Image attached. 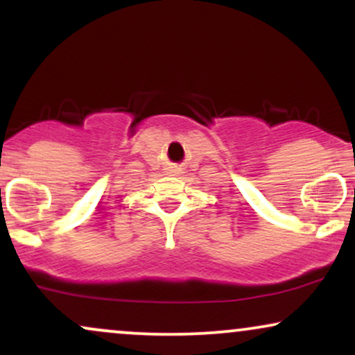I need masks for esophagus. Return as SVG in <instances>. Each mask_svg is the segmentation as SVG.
Returning <instances> with one entry per match:
<instances>
[{"label": "esophagus", "mask_w": 355, "mask_h": 355, "mask_svg": "<svg viewBox=\"0 0 355 355\" xmlns=\"http://www.w3.org/2000/svg\"><path fill=\"white\" fill-rule=\"evenodd\" d=\"M168 173L177 175V173H180V170H178V166H170V168H168Z\"/></svg>", "instance_id": "obj_1"}]
</instances>
